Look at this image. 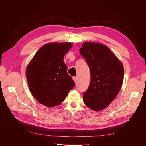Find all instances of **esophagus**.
I'll return each instance as SVG.
<instances>
[{"instance_id": "obj_1", "label": "esophagus", "mask_w": 146, "mask_h": 146, "mask_svg": "<svg viewBox=\"0 0 146 146\" xmlns=\"http://www.w3.org/2000/svg\"><path fill=\"white\" fill-rule=\"evenodd\" d=\"M72 79L74 80V81L75 83L77 82V78L76 77H72Z\"/></svg>"}]
</instances>
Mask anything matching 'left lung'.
Returning a JSON list of instances; mask_svg holds the SVG:
<instances>
[{
  "instance_id": "left-lung-1",
  "label": "left lung",
  "mask_w": 146,
  "mask_h": 146,
  "mask_svg": "<svg viewBox=\"0 0 146 146\" xmlns=\"http://www.w3.org/2000/svg\"><path fill=\"white\" fill-rule=\"evenodd\" d=\"M79 51L89 66L91 78L89 87L83 94V102L94 111L102 110L121 90L123 65L108 47L99 43L85 42Z\"/></svg>"
}]
</instances>
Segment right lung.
I'll list each match as a JSON object with an SVG mask.
<instances>
[{
	"label": "right lung",
	"mask_w": 146,
	"mask_h": 146,
	"mask_svg": "<svg viewBox=\"0 0 146 146\" xmlns=\"http://www.w3.org/2000/svg\"><path fill=\"white\" fill-rule=\"evenodd\" d=\"M72 44L48 43L37 51L26 69L29 89L39 103L53 107L63 102L75 83L63 61Z\"/></svg>",
	"instance_id": "add662e5"
}]
</instances>
